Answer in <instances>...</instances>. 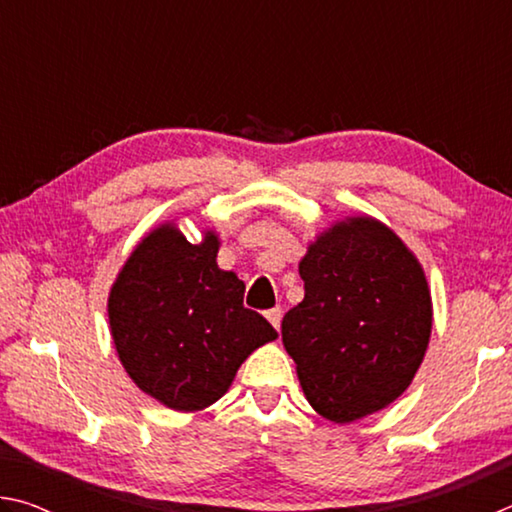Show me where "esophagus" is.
Listing matches in <instances>:
<instances>
[{
    "label": "esophagus",
    "instance_id": "esophagus-1",
    "mask_svg": "<svg viewBox=\"0 0 512 512\" xmlns=\"http://www.w3.org/2000/svg\"><path fill=\"white\" fill-rule=\"evenodd\" d=\"M266 318H268V323H271L277 332H280V323H282V309L280 307H273V309H268L266 311Z\"/></svg>",
    "mask_w": 512,
    "mask_h": 512
}]
</instances>
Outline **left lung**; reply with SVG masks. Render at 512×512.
<instances>
[{
  "label": "left lung",
  "instance_id": "1",
  "mask_svg": "<svg viewBox=\"0 0 512 512\" xmlns=\"http://www.w3.org/2000/svg\"><path fill=\"white\" fill-rule=\"evenodd\" d=\"M305 300L282 320L307 402L348 424L386 409L418 372L433 307L409 246L372 216H345L307 246Z\"/></svg>",
  "mask_w": 512,
  "mask_h": 512
}]
</instances>
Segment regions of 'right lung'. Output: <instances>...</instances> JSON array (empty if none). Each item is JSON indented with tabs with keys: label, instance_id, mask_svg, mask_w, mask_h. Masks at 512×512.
Wrapping results in <instances>:
<instances>
[{
	"label": "right lung",
	"instance_id": "right-lung-1",
	"mask_svg": "<svg viewBox=\"0 0 512 512\" xmlns=\"http://www.w3.org/2000/svg\"><path fill=\"white\" fill-rule=\"evenodd\" d=\"M219 235L198 244L173 221L146 232L108 296L117 357L142 393L196 413L228 393L241 363L277 332L244 307V282L216 264Z\"/></svg>",
	"mask_w": 512,
	"mask_h": 512
}]
</instances>
